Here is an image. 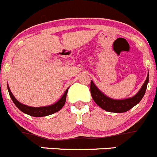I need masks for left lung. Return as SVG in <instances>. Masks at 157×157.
Segmentation results:
<instances>
[{
    "mask_svg": "<svg viewBox=\"0 0 157 157\" xmlns=\"http://www.w3.org/2000/svg\"><path fill=\"white\" fill-rule=\"evenodd\" d=\"M148 82H149V73H148L146 81L144 82L141 89L136 95L129 98L115 100V99H112L109 97L106 96L105 94L102 93L91 80L90 82V94H91V96L95 103L99 107H101L102 109L109 112L121 113V112H127L132 108H133L135 105L140 103L146 93Z\"/></svg>",
    "mask_w": 157,
    "mask_h": 157,
    "instance_id": "1",
    "label": "left lung"
}]
</instances>
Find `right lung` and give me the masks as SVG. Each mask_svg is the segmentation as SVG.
Segmentation results:
<instances>
[{"label": "right lung", "mask_w": 157, "mask_h": 157, "mask_svg": "<svg viewBox=\"0 0 157 157\" xmlns=\"http://www.w3.org/2000/svg\"><path fill=\"white\" fill-rule=\"evenodd\" d=\"M68 89L69 88L67 89V90H66L65 93L63 94L62 98H61L58 101L56 102L55 104H53V105L45 107H30L20 103V102L14 98V95L12 94V93H11V90H10L9 87H8V92H9L10 97H11V100L13 101L14 105L17 106V108H18V109L21 110V112H24V113L33 117L47 116V115H52V114L56 113V112H57L58 111H59V110L63 107V105H65Z\"/></svg>", "instance_id": "obj_1"}]
</instances>
